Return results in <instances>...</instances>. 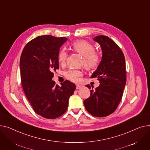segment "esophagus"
I'll return each mask as SVG.
<instances>
[{"mask_svg":"<svg viewBox=\"0 0 150 150\" xmlns=\"http://www.w3.org/2000/svg\"><path fill=\"white\" fill-rule=\"evenodd\" d=\"M82 88V85H76V89L78 90V89H81Z\"/></svg>","mask_w":150,"mask_h":150,"instance_id":"obj_1","label":"esophagus"}]
</instances>
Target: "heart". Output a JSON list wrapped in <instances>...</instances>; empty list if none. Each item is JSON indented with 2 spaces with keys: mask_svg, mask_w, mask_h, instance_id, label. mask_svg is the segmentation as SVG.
I'll return each instance as SVG.
<instances>
[{
  "mask_svg": "<svg viewBox=\"0 0 150 150\" xmlns=\"http://www.w3.org/2000/svg\"><path fill=\"white\" fill-rule=\"evenodd\" d=\"M72 49L83 57L82 64L85 68L89 71L96 69L100 65L101 56L98 52L95 51L93 44L83 40H77L72 43ZM68 57L67 51L62 49L58 54V61L61 64L65 63ZM65 77L69 81L78 82L80 81L83 73L81 70L70 69L65 72Z\"/></svg>",
  "mask_w": 150,
  "mask_h": 150,
  "instance_id": "1",
  "label": "heart"
}]
</instances>
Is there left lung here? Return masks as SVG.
<instances>
[{"mask_svg": "<svg viewBox=\"0 0 150 150\" xmlns=\"http://www.w3.org/2000/svg\"><path fill=\"white\" fill-rule=\"evenodd\" d=\"M93 40L100 45L102 57L91 78H98L100 85L95 90L86 85L92 89L83 104L92 116L103 117L115 111L122 99L127 81L125 60L120 48L108 36L100 35Z\"/></svg>", "mask_w": 150, "mask_h": 150, "instance_id": "obj_1", "label": "left lung"}]
</instances>
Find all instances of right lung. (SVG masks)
<instances>
[{
    "label": "right lung",
    "instance_id": "right-lung-1",
    "mask_svg": "<svg viewBox=\"0 0 150 150\" xmlns=\"http://www.w3.org/2000/svg\"><path fill=\"white\" fill-rule=\"evenodd\" d=\"M67 38L44 35L32 39L25 46L20 59L21 83L34 112L54 119L64 114L76 85L68 80L61 86L52 81L59 68L58 54Z\"/></svg>",
    "mask_w": 150,
    "mask_h": 150
}]
</instances>
